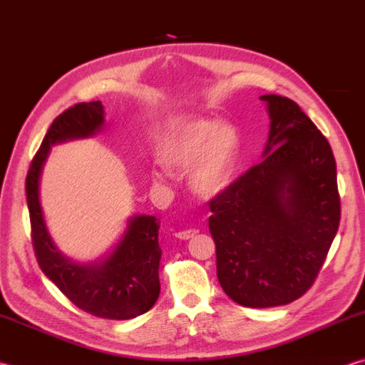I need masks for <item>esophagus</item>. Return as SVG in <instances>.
<instances>
[{
    "instance_id": "34e87169",
    "label": "esophagus",
    "mask_w": 365,
    "mask_h": 365,
    "mask_svg": "<svg viewBox=\"0 0 365 365\" xmlns=\"http://www.w3.org/2000/svg\"><path fill=\"white\" fill-rule=\"evenodd\" d=\"M196 234H197V230H188V231H180V232H177V234H175V237L182 239V240H188V239H191V237H195Z\"/></svg>"
}]
</instances>
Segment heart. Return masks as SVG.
<instances>
[{
  "label": "heart",
  "mask_w": 365,
  "mask_h": 365,
  "mask_svg": "<svg viewBox=\"0 0 365 365\" xmlns=\"http://www.w3.org/2000/svg\"><path fill=\"white\" fill-rule=\"evenodd\" d=\"M155 180L169 177V169H187L188 185L196 196L212 199L231 187L240 161V135L231 123L185 120L163 139Z\"/></svg>",
  "instance_id": "1"
}]
</instances>
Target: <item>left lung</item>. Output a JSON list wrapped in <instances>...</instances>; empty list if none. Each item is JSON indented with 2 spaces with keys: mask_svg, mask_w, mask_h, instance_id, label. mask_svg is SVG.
Here are the masks:
<instances>
[{
  "mask_svg": "<svg viewBox=\"0 0 365 365\" xmlns=\"http://www.w3.org/2000/svg\"><path fill=\"white\" fill-rule=\"evenodd\" d=\"M259 99L270 120L262 161L212 199L209 218L221 288L252 309L305 294L340 221L329 142L292 99Z\"/></svg>",
  "mask_w": 365,
  "mask_h": 365,
  "instance_id": "left-lung-1",
  "label": "left lung"
}]
</instances>
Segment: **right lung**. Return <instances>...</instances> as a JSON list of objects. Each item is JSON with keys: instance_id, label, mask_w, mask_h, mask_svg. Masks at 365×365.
<instances>
[{"instance_id": "right-lung-1", "label": "right lung", "mask_w": 365, "mask_h": 365, "mask_svg": "<svg viewBox=\"0 0 365 365\" xmlns=\"http://www.w3.org/2000/svg\"><path fill=\"white\" fill-rule=\"evenodd\" d=\"M104 128L101 101L69 107L48 128L25 182L33 247L42 272L78 309L99 318L133 319L152 309L160 296V221L152 215L130 217L109 252L95 261L78 262L56 247L41 204L42 170L52 147L93 138Z\"/></svg>"}]
</instances>
